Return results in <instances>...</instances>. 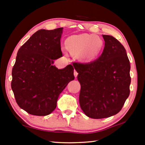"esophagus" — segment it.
<instances>
[{
	"label": "esophagus",
	"instance_id": "34e87169",
	"mask_svg": "<svg viewBox=\"0 0 145 145\" xmlns=\"http://www.w3.org/2000/svg\"><path fill=\"white\" fill-rule=\"evenodd\" d=\"M73 74H74V76H75V77H77V75H78V73H77V71H74V72H73Z\"/></svg>",
	"mask_w": 145,
	"mask_h": 145
}]
</instances>
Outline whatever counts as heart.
<instances>
[{
	"label": "heart",
	"instance_id": "obj_1",
	"mask_svg": "<svg viewBox=\"0 0 145 145\" xmlns=\"http://www.w3.org/2000/svg\"><path fill=\"white\" fill-rule=\"evenodd\" d=\"M67 48L72 54L80 53L82 59L91 60L99 54L103 47V41L99 37L89 34L72 35L66 41ZM66 49L63 48L65 52Z\"/></svg>",
	"mask_w": 145,
	"mask_h": 145
}]
</instances>
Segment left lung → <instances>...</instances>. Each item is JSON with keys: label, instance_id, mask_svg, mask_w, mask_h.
I'll return each instance as SVG.
<instances>
[{"label": "left lung", "instance_id": "obj_1", "mask_svg": "<svg viewBox=\"0 0 145 145\" xmlns=\"http://www.w3.org/2000/svg\"><path fill=\"white\" fill-rule=\"evenodd\" d=\"M105 46L89 63H74L80 84V106L87 116L101 119L121 111L130 94L131 65L125 48L109 35H102Z\"/></svg>", "mask_w": 145, "mask_h": 145}]
</instances>
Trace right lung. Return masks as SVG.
<instances>
[{"label":"right lung","mask_w":145,"mask_h":145,"mask_svg":"<svg viewBox=\"0 0 145 145\" xmlns=\"http://www.w3.org/2000/svg\"><path fill=\"white\" fill-rule=\"evenodd\" d=\"M63 29H40L17 52L11 89L18 106L31 114H50L57 106L60 93L75 78L72 65L63 69L53 65L54 60L63 56Z\"/></svg>","instance_id":"obj_1"}]
</instances>
